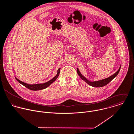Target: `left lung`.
I'll use <instances>...</instances> for the list:
<instances>
[{"mask_svg": "<svg viewBox=\"0 0 134 134\" xmlns=\"http://www.w3.org/2000/svg\"><path fill=\"white\" fill-rule=\"evenodd\" d=\"M121 66H120V68L119 69V70L114 74H113L111 76H110V77H109L107 78H105V79H102V80H101L97 81H90L87 80L84 76H83L82 75V74L80 73V72L79 71V70L78 68H77V72L78 73V75L80 76V77L83 80H84L86 82H87L88 85H89L90 86H91L92 87H103V86L108 85L115 77H116L117 76V75H118V74H119V72L120 70Z\"/></svg>", "mask_w": 134, "mask_h": 134, "instance_id": "obj_1", "label": "left lung"}]
</instances>
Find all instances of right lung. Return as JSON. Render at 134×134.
Masks as SVG:
<instances>
[{
    "mask_svg": "<svg viewBox=\"0 0 134 134\" xmlns=\"http://www.w3.org/2000/svg\"><path fill=\"white\" fill-rule=\"evenodd\" d=\"M60 68H59L58 69L57 71V74L51 80H49L48 82H46L45 83H40V84H35V85H29L27 83H26L25 82H23L20 80H19L18 79H17L16 78H15L16 80L21 85H22L23 86H24V87H25L26 88H27V89L31 90H33V91H37V90H42V89H44L46 88H47L51 84H52L53 82H54L56 79L58 78L59 75V72H60Z\"/></svg>",
    "mask_w": 134,
    "mask_h": 134,
    "instance_id": "obj_1",
    "label": "right lung"
}]
</instances>
